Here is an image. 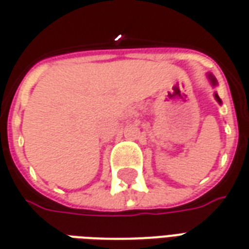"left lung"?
Masks as SVG:
<instances>
[{"label":"left lung","mask_w":249,"mask_h":249,"mask_svg":"<svg viewBox=\"0 0 249 249\" xmlns=\"http://www.w3.org/2000/svg\"><path fill=\"white\" fill-rule=\"evenodd\" d=\"M209 80H211V82H212V85H216V78H214L213 76H211V74H209ZM214 98L217 100V103L221 104V100H220V97L217 96V93H214Z\"/></svg>","instance_id":"8db88e82"}]
</instances>
